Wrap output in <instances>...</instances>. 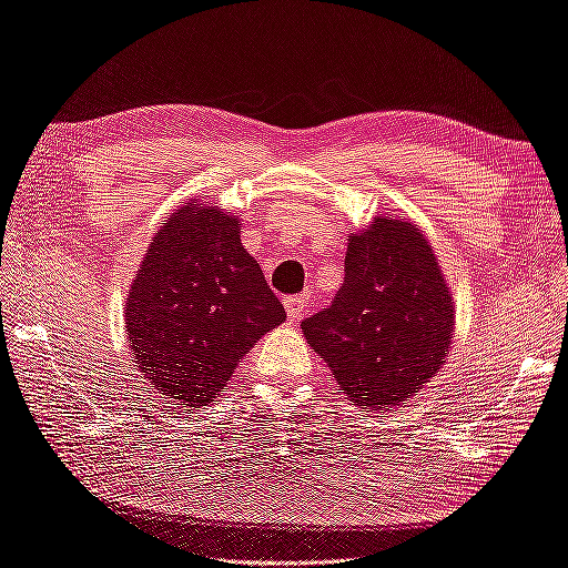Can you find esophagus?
I'll return each mask as SVG.
<instances>
[{
	"mask_svg": "<svg viewBox=\"0 0 568 568\" xmlns=\"http://www.w3.org/2000/svg\"><path fill=\"white\" fill-rule=\"evenodd\" d=\"M310 307V297L307 295H293L285 300V312H287V320L290 322H297L302 314L307 312Z\"/></svg>",
	"mask_w": 568,
	"mask_h": 568,
	"instance_id": "esophagus-1",
	"label": "esophagus"
}]
</instances>
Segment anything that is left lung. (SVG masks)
I'll use <instances>...</instances> for the list:
<instances>
[{"label":"left lung","mask_w":568,"mask_h":568,"mask_svg":"<svg viewBox=\"0 0 568 568\" xmlns=\"http://www.w3.org/2000/svg\"><path fill=\"white\" fill-rule=\"evenodd\" d=\"M346 278L332 305L307 316V344L361 406L399 404L445 363L453 300L426 236L377 217L348 240Z\"/></svg>","instance_id":"obj_1"}]
</instances>
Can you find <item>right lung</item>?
<instances>
[{"label":"right lung","mask_w":568,"mask_h":568,"mask_svg":"<svg viewBox=\"0 0 568 568\" xmlns=\"http://www.w3.org/2000/svg\"><path fill=\"white\" fill-rule=\"evenodd\" d=\"M162 224L128 295L125 328L140 373L201 408L285 310L242 246L236 217L189 203Z\"/></svg>","instance_id":"right-lung-1"}]
</instances>
